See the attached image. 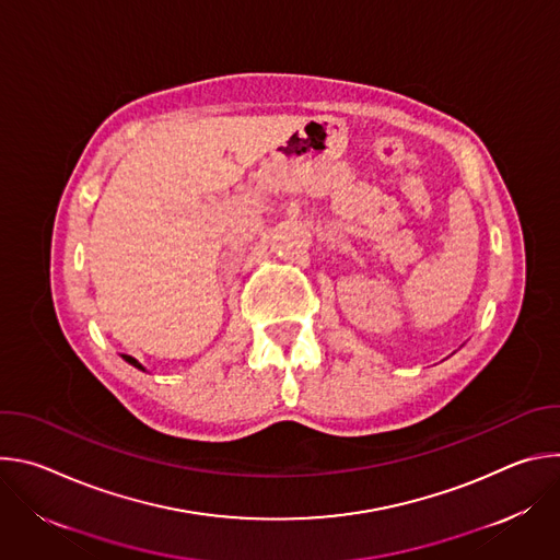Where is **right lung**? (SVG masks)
<instances>
[{
  "mask_svg": "<svg viewBox=\"0 0 560 560\" xmlns=\"http://www.w3.org/2000/svg\"><path fill=\"white\" fill-rule=\"evenodd\" d=\"M121 357H124V359H126V361H128V363H130V365H135V368H139V370H143V365H141V363H139V361H137V359H132V357H130V354H121Z\"/></svg>",
  "mask_w": 560,
  "mask_h": 560,
  "instance_id": "right-lung-1",
  "label": "right lung"
}]
</instances>
